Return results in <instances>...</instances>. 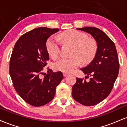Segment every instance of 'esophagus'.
<instances>
[{"instance_id":"obj_1","label":"esophagus","mask_w":127,"mask_h":127,"mask_svg":"<svg viewBox=\"0 0 127 127\" xmlns=\"http://www.w3.org/2000/svg\"><path fill=\"white\" fill-rule=\"evenodd\" d=\"M63 75H64V76H67L68 75V73H63Z\"/></svg>"}]
</instances>
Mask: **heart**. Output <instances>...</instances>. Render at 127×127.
<instances>
[{"label":"heart","mask_w":127,"mask_h":127,"mask_svg":"<svg viewBox=\"0 0 127 127\" xmlns=\"http://www.w3.org/2000/svg\"><path fill=\"white\" fill-rule=\"evenodd\" d=\"M60 37L65 43L73 46L69 58H62L54 63L57 70L70 72L82 64H88L93 60L97 52V46L94 40L88 39L85 33L75 30H67L60 34ZM46 49L49 55L55 59L61 54L60 42L56 37L52 36L46 41Z\"/></svg>","instance_id":"1"}]
</instances>
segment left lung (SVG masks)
Wrapping results in <instances>:
<instances>
[{
  "mask_svg": "<svg viewBox=\"0 0 127 127\" xmlns=\"http://www.w3.org/2000/svg\"><path fill=\"white\" fill-rule=\"evenodd\" d=\"M90 33L97 42L95 57L88 65L81 68L89 82L76 78L72 87V97L84 106H94L109 95L119 73V63L116 46L105 33L93 27L77 29Z\"/></svg>",
  "mask_w": 127,
  "mask_h": 127,
  "instance_id": "8db88e82",
  "label": "left lung"
}]
</instances>
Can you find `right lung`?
<instances>
[{
  "instance_id": "1",
  "label": "right lung",
  "mask_w": 127,
  "mask_h": 127,
  "mask_svg": "<svg viewBox=\"0 0 127 127\" xmlns=\"http://www.w3.org/2000/svg\"><path fill=\"white\" fill-rule=\"evenodd\" d=\"M58 29L41 27L23 34L15 43L9 63V73L16 91L30 105H45L54 97L57 86L63 79L62 72H53L43 67L49 60L47 39L59 32Z\"/></svg>"
}]
</instances>
